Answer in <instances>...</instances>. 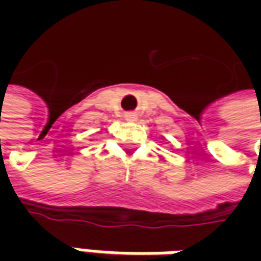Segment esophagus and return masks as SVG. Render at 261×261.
Instances as JSON below:
<instances>
[{"label":"esophagus","mask_w":261,"mask_h":261,"mask_svg":"<svg viewBox=\"0 0 261 261\" xmlns=\"http://www.w3.org/2000/svg\"><path fill=\"white\" fill-rule=\"evenodd\" d=\"M130 116H132V115H127V117H130Z\"/></svg>","instance_id":"34e87169"}]
</instances>
